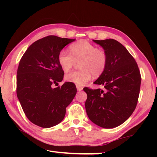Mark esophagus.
I'll list each match as a JSON object with an SVG mask.
<instances>
[{"label": "esophagus", "mask_w": 157, "mask_h": 157, "mask_svg": "<svg viewBox=\"0 0 157 157\" xmlns=\"http://www.w3.org/2000/svg\"><path fill=\"white\" fill-rule=\"evenodd\" d=\"M76 87H77V90H78V91H82V89H83V87L81 86H79V85H77Z\"/></svg>", "instance_id": "esophagus-1"}]
</instances>
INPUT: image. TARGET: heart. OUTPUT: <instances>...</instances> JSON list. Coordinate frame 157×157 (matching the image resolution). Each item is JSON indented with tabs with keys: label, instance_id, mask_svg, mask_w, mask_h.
Segmentation results:
<instances>
[{
	"label": "heart",
	"instance_id": "obj_1",
	"mask_svg": "<svg viewBox=\"0 0 157 157\" xmlns=\"http://www.w3.org/2000/svg\"><path fill=\"white\" fill-rule=\"evenodd\" d=\"M71 53L62 50L58 55V62L61 68L67 72L79 63L80 71H73L65 76L66 82L77 85H83L91 80L93 75L98 78L107 69L109 57L107 52L100 49L87 41L80 40L70 46Z\"/></svg>",
	"mask_w": 157,
	"mask_h": 157
}]
</instances>
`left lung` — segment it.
I'll use <instances>...</instances> for the list:
<instances>
[{
    "instance_id": "obj_1",
    "label": "left lung",
    "mask_w": 157,
    "mask_h": 157,
    "mask_svg": "<svg viewBox=\"0 0 157 157\" xmlns=\"http://www.w3.org/2000/svg\"><path fill=\"white\" fill-rule=\"evenodd\" d=\"M107 52V69L95 84L104 89L84 87L86 113L93 123L103 128H113L126 121L136 109L141 76L137 63L125 47L112 39L94 40Z\"/></svg>"
}]
</instances>
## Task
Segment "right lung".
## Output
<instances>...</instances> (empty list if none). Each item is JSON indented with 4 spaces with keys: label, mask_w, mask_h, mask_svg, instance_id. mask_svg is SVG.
Listing matches in <instances>:
<instances>
[{
    "label": "right lung",
    "mask_w": 157,
    "mask_h": 157,
    "mask_svg": "<svg viewBox=\"0 0 157 157\" xmlns=\"http://www.w3.org/2000/svg\"><path fill=\"white\" fill-rule=\"evenodd\" d=\"M75 39L50 35L29 46L20 60L17 75V94L28 120L43 128L62 121L66 109L77 93L75 84L62 81L64 72L58 62L63 47Z\"/></svg>",
    "instance_id": "right-lung-1"
}]
</instances>
